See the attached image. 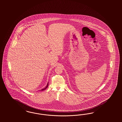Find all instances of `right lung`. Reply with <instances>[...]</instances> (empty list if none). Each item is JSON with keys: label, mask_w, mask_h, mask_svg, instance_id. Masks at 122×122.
I'll list each match as a JSON object with an SVG mask.
<instances>
[{"label": "right lung", "mask_w": 122, "mask_h": 122, "mask_svg": "<svg viewBox=\"0 0 122 122\" xmlns=\"http://www.w3.org/2000/svg\"><path fill=\"white\" fill-rule=\"evenodd\" d=\"M48 84H47V86H46V88H45L44 89H42L41 90V91H43V90H45V89H46V88L48 87Z\"/></svg>", "instance_id": "right-lung-1"}]
</instances>
